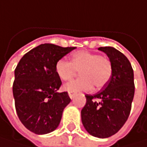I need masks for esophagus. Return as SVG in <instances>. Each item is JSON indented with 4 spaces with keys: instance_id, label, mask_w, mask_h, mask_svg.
<instances>
[{
    "instance_id": "esophagus-1",
    "label": "esophagus",
    "mask_w": 147,
    "mask_h": 147,
    "mask_svg": "<svg viewBox=\"0 0 147 147\" xmlns=\"http://www.w3.org/2000/svg\"><path fill=\"white\" fill-rule=\"evenodd\" d=\"M68 94H69V97H70L71 99H73L74 97L76 96V93L73 92H68Z\"/></svg>"
}]
</instances>
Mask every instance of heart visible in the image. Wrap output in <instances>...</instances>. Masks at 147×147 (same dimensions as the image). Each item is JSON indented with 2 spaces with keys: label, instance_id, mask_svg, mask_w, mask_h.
I'll return each mask as SVG.
<instances>
[{
  "label": "heart",
  "instance_id": "heart-1",
  "mask_svg": "<svg viewBox=\"0 0 147 147\" xmlns=\"http://www.w3.org/2000/svg\"><path fill=\"white\" fill-rule=\"evenodd\" d=\"M55 71L60 79L64 81L72 78L78 71L82 76L64 85L68 92L90 91L93 85L99 89L104 87L110 80L113 66L110 60L106 56L91 53L87 50L76 52L72 60L61 58L55 64Z\"/></svg>",
  "mask_w": 147,
  "mask_h": 147
}]
</instances>
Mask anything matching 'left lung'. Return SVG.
Instances as JSON below:
<instances>
[{
  "mask_svg": "<svg viewBox=\"0 0 147 147\" xmlns=\"http://www.w3.org/2000/svg\"><path fill=\"white\" fill-rule=\"evenodd\" d=\"M112 63L109 82L93 95H86L82 122L87 132L98 138H108L125 125L130 113L135 94L134 71L130 62L113 47H100Z\"/></svg>",
  "mask_w": 147,
  "mask_h": 147,
  "instance_id": "left-lung-1",
  "label": "left lung"
}]
</instances>
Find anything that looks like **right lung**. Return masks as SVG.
<instances>
[{"instance_id": "1", "label": "right lung", "mask_w": 147, "mask_h": 147, "mask_svg": "<svg viewBox=\"0 0 147 147\" xmlns=\"http://www.w3.org/2000/svg\"><path fill=\"white\" fill-rule=\"evenodd\" d=\"M75 49L40 45L25 54L15 69L16 111L22 125L37 135L50 133L59 126L64 109L71 102L67 92H57L62 82L55 64Z\"/></svg>"}]
</instances>
